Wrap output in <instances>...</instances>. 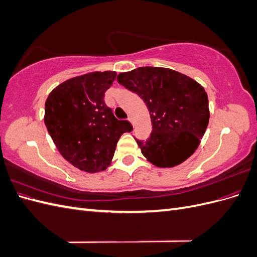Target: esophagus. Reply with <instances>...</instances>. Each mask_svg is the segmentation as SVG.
I'll return each instance as SVG.
<instances>
[{
	"instance_id": "34e87169",
	"label": "esophagus",
	"mask_w": 257,
	"mask_h": 257,
	"mask_svg": "<svg viewBox=\"0 0 257 257\" xmlns=\"http://www.w3.org/2000/svg\"><path fill=\"white\" fill-rule=\"evenodd\" d=\"M128 121L132 123V124H133V125H135V124H134V118H133V116H132V115H128Z\"/></svg>"
}]
</instances>
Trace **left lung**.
<instances>
[{"label":"left lung","mask_w":257,"mask_h":257,"mask_svg":"<svg viewBox=\"0 0 257 257\" xmlns=\"http://www.w3.org/2000/svg\"><path fill=\"white\" fill-rule=\"evenodd\" d=\"M116 80L149 109L151 135L146 142L135 138L148 161L174 167L195 152L210 116L208 95L198 82L174 69L152 66L121 73Z\"/></svg>","instance_id":"left-lung-1"}]
</instances>
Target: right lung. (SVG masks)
<instances>
[{
    "mask_svg": "<svg viewBox=\"0 0 257 257\" xmlns=\"http://www.w3.org/2000/svg\"><path fill=\"white\" fill-rule=\"evenodd\" d=\"M116 73L93 72L68 79L54 88L45 103V124L59 152L87 173L110 165L116 143L133 127L118 120L104 102Z\"/></svg>",
    "mask_w": 257,
    "mask_h": 257,
    "instance_id": "obj_1",
    "label": "right lung"
}]
</instances>
